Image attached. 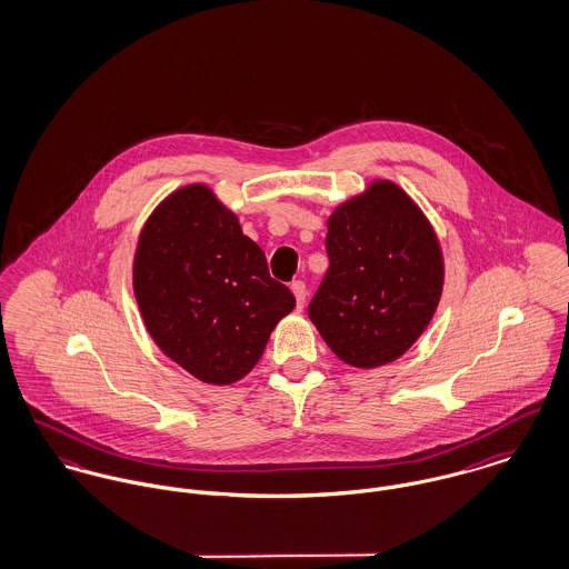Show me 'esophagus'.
Segmentation results:
<instances>
[{
	"label": "esophagus",
	"instance_id": "esophagus-1",
	"mask_svg": "<svg viewBox=\"0 0 569 569\" xmlns=\"http://www.w3.org/2000/svg\"><path fill=\"white\" fill-rule=\"evenodd\" d=\"M291 291H293V296H296L298 309H305V305H307V284H305L302 280H293V282H291Z\"/></svg>",
	"mask_w": 569,
	"mask_h": 569
}]
</instances>
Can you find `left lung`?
Masks as SVG:
<instances>
[{
	"label": "left lung",
	"mask_w": 569,
	"mask_h": 569,
	"mask_svg": "<svg viewBox=\"0 0 569 569\" xmlns=\"http://www.w3.org/2000/svg\"><path fill=\"white\" fill-rule=\"evenodd\" d=\"M330 267L309 305L310 321L348 365L400 359L430 323L443 289L439 241L413 200L373 182L328 219Z\"/></svg>",
	"instance_id": "1"
}]
</instances>
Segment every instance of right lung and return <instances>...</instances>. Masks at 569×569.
I'll list each match as a JSON object with an SVG mask.
<instances>
[{"label":"right lung","mask_w":569,"mask_h":569,"mask_svg":"<svg viewBox=\"0 0 569 569\" xmlns=\"http://www.w3.org/2000/svg\"><path fill=\"white\" fill-rule=\"evenodd\" d=\"M137 305L158 348L208 385L241 380L296 307L259 246L204 184L171 193L134 257Z\"/></svg>","instance_id":"1"}]
</instances>
